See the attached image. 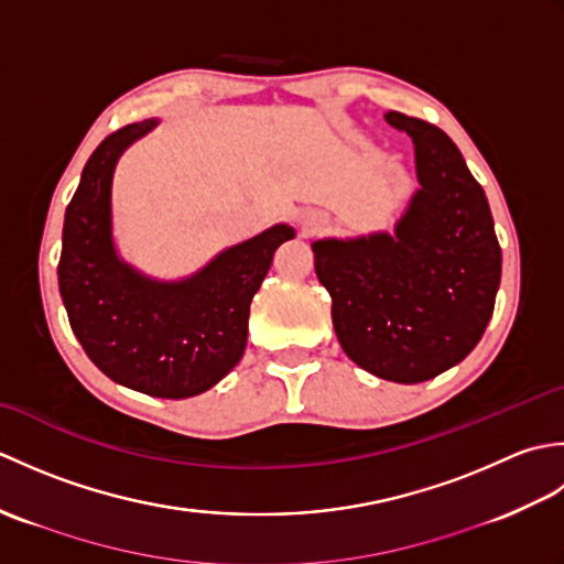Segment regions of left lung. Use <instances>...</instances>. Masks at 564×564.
Returning <instances> with one entry per match:
<instances>
[{
    "mask_svg": "<svg viewBox=\"0 0 564 564\" xmlns=\"http://www.w3.org/2000/svg\"><path fill=\"white\" fill-rule=\"evenodd\" d=\"M414 140L422 188L394 237L322 239L315 273L332 295L334 332L368 373L422 382L460 364L495 313L501 247L482 186L434 123L390 111Z\"/></svg>",
    "mask_w": 564,
    "mask_h": 564,
    "instance_id": "obj_1",
    "label": "left lung"
}]
</instances>
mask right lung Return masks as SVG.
I'll use <instances>...</instances> for the list:
<instances>
[{"instance_id":"1","label":"right lung","mask_w":564,"mask_h":564,"mask_svg":"<svg viewBox=\"0 0 564 564\" xmlns=\"http://www.w3.org/2000/svg\"><path fill=\"white\" fill-rule=\"evenodd\" d=\"M154 123L116 130L84 164L65 210L57 283L69 327L101 373L152 398L182 400L213 388L242 358L251 297L273 251L295 232L275 225L182 283L148 281L118 261L111 245L113 166Z\"/></svg>"}]
</instances>
